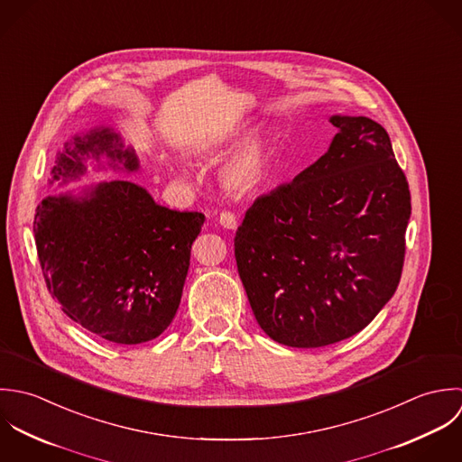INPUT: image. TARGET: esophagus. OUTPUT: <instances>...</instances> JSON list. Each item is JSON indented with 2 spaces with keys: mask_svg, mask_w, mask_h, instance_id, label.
<instances>
[{
  "mask_svg": "<svg viewBox=\"0 0 462 462\" xmlns=\"http://www.w3.org/2000/svg\"><path fill=\"white\" fill-rule=\"evenodd\" d=\"M217 221H219V225H221L223 228H226V230H236V228H237V217H236V214H232V212H221L219 217H217Z\"/></svg>",
  "mask_w": 462,
  "mask_h": 462,
  "instance_id": "34e87169",
  "label": "esophagus"
}]
</instances>
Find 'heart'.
<instances>
[{"mask_svg": "<svg viewBox=\"0 0 462 462\" xmlns=\"http://www.w3.org/2000/svg\"><path fill=\"white\" fill-rule=\"evenodd\" d=\"M252 129L254 119H241L219 135V146H232L242 141L219 168L221 184L237 196L257 192L268 182L277 161V132L272 126L257 128L254 133Z\"/></svg>", "mask_w": 462, "mask_h": 462, "instance_id": "1", "label": "heart"}]
</instances>
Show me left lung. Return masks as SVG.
Instances as JSON below:
<instances>
[{
	"mask_svg": "<svg viewBox=\"0 0 462 462\" xmlns=\"http://www.w3.org/2000/svg\"><path fill=\"white\" fill-rule=\"evenodd\" d=\"M330 123L337 134L327 153L257 198L234 239L257 323L292 348L361 332L403 268L411 192L387 132L365 116Z\"/></svg>",
	"mask_w": 462,
	"mask_h": 462,
	"instance_id": "obj_1",
	"label": "left lung"
}]
</instances>
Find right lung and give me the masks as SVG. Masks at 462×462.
<instances>
[{
  "mask_svg": "<svg viewBox=\"0 0 462 462\" xmlns=\"http://www.w3.org/2000/svg\"><path fill=\"white\" fill-rule=\"evenodd\" d=\"M94 171L137 173L139 159L112 126L75 134L57 153L50 185ZM201 212L159 205L141 185L108 180L46 196L33 219L42 275L62 310L116 345L159 337L180 305Z\"/></svg>",
  "mask_w": 462,
  "mask_h": 462,
  "instance_id": "1",
  "label": "right lung"
}]
</instances>
